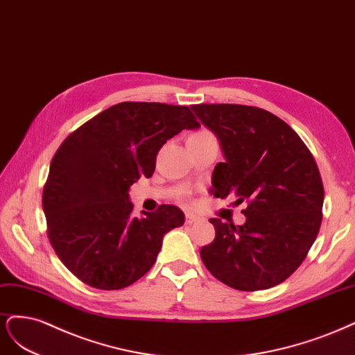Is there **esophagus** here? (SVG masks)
<instances>
[{"instance_id": "1", "label": "esophagus", "mask_w": 355, "mask_h": 355, "mask_svg": "<svg viewBox=\"0 0 355 355\" xmlns=\"http://www.w3.org/2000/svg\"><path fill=\"white\" fill-rule=\"evenodd\" d=\"M198 221H200V216L194 215V214H191V212H187V214H186V223H187V224H194V223H198Z\"/></svg>"}]
</instances>
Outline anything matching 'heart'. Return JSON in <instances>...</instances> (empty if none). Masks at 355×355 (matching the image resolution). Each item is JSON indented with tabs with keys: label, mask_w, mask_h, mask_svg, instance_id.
<instances>
[{
	"label": "heart",
	"mask_w": 355,
	"mask_h": 355,
	"mask_svg": "<svg viewBox=\"0 0 355 355\" xmlns=\"http://www.w3.org/2000/svg\"><path fill=\"white\" fill-rule=\"evenodd\" d=\"M194 134H198V135H209V134H212V132H209V131H207V130H200V131L194 132Z\"/></svg>",
	"instance_id": "b5f03b06"
}]
</instances>
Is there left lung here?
Segmentation results:
<instances>
[{
  "mask_svg": "<svg viewBox=\"0 0 355 355\" xmlns=\"http://www.w3.org/2000/svg\"><path fill=\"white\" fill-rule=\"evenodd\" d=\"M218 137L225 161L212 174L215 198L246 203L242 225L211 218L214 242L200 249L215 279L237 291H262L305 259L323 218L320 171L301 137L272 113L243 105H193Z\"/></svg>",
  "mask_w": 355,
  "mask_h": 355,
  "instance_id": "1",
  "label": "left lung"
}]
</instances>
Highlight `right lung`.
<instances>
[{
	"instance_id": "1",
	"label": "right lung",
	"mask_w": 355,
	"mask_h": 355,
	"mask_svg": "<svg viewBox=\"0 0 355 355\" xmlns=\"http://www.w3.org/2000/svg\"><path fill=\"white\" fill-rule=\"evenodd\" d=\"M199 127L187 106L123 101L66 137L53 156L42 209L54 252L73 276L118 291L152 268L164 236L184 224V214L161 205L137 218L128 190L152 177L166 140Z\"/></svg>"
}]
</instances>
